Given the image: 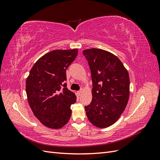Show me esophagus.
I'll list each match as a JSON object with an SVG mask.
<instances>
[{
  "label": "esophagus",
  "mask_w": 160,
  "mask_h": 160,
  "mask_svg": "<svg viewBox=\"0 0 160 160\" xmlns=\"http://www.w3.org/2000/svg\"><path fill=\"white\" fill-rule=\"evenodd\" d=\"M83 89H81L79 91H77V94H78V95H81V93H83Z\"/></svg>",
  "instance_id": "obj_1"
}]
</instances>
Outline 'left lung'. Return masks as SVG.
Here are the masks:
<instances>
[{
  "instance_id": "obj_1",
  "label": "left lung",
  "mask_w": 160,
  "mask_h": 160,
  "mask_svg": "<svg viewBox=\"0 0 160 160\" xmlns=\"http://www.w3.org/2000/svg\"><path fill=\"white\" fill-rule=\"evenodd\" d=\"M88 61L93 82L92 101L85 106L89 122L105 128L117 122L126 108L129 97L128 72L118 57L107 51H83Z\"/></svg>"
}]
</instances>
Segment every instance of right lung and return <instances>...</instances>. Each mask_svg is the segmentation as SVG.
I'll list each match as a JSON object with an SVG mask.
<instances>
[{"instance_id": "add662e5", "label": "right lung", "mask_w": 160, "mask_h": 160, "mask_svg": "<svg viewBox=\"0 0 160 160\" xmlns=\"http://www.w3.org/2000/svg\"><path fill=\"white\" fill-rule=\"evenodd\" d=\"M78 50L52 51L33 65L26 81L28 102L35 117L51 129L67 123L71 105L77 98L67 88L66 69L76 58Z\"/></svg>"}]
</instances>
